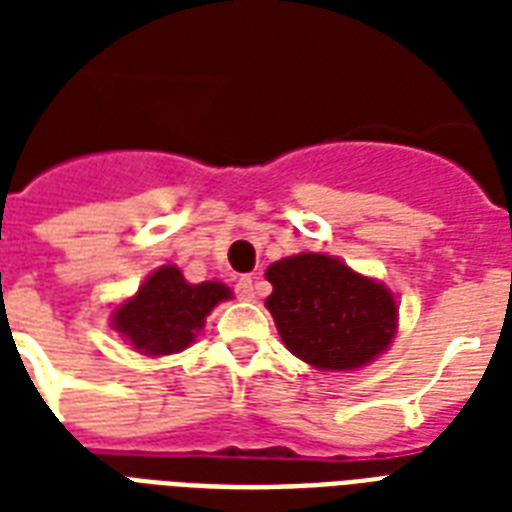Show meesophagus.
<instances>
[{"instance_id": "1", "label": "esophagus", "mask_w": 512, "mask_h": 512, "mask_svg": "<svg viewBox=\"0 0 512 512\" xmlns=\"http://www.w3.org/2000/svg\"><path fill=\"white\" fill-rule=\"evenodd\" d=\"M236 297L239 300H255V281L249 279V276H244V279L236 281Z\"/></svg>"}]
</instances>
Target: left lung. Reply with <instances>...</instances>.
I'll list each match as a JSON object with an SVG mask.
<instances>
[{
  "label": "left lung",
  "instance_id": "obj_1",
  "mask_svg": "<svg viewBox=\"0 0 512 512\" xmlns=\"http://www.w3.org/2000/svg\"><path fill=\"white\" fill-rule=\"evenodd\" d=\"M265 300L281 340L321 372H350L380 356L396 337L398 305L385 284L337 257L303 252L265 271Z\"/></svg>",
  "mask_w": 512,
  "mask_h": 512
}]
</instances>
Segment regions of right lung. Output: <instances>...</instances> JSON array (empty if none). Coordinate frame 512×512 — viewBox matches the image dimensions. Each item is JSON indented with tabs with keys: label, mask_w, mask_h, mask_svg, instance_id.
Wrapping results in <instances>:
<instances>
[{
	"label": "right lung",
	"mask_w": 512,
	"mask_h": 512,
	"mask_svg": "<svg viewBox=\"0 0 512 512\" xmlns=\"http://www.w3.org/2000/svg\"><path fill=\"white\" fill-rule=\"evenodd\" d=\"M228 297L231 289L220 281L188 284L180 268L162 265L111 313V327L143 356H170L196 340L212 308Z\"/></svg>",
	"instance_id": "add662e5"
}]
</instances>
